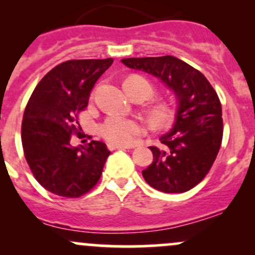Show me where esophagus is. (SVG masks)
Here are the masks:
<instances>
[{"label":"esophagus","instance_id":"34e87169","mask_svg":"<svg viewBox=\"0 0 255 255\" xmlns=\"http://www.w3.org/2000/svg\"><path fill=\"white\" fill-rule=\"evenodd\" d=\"M109 149H110V150H115V149H128V146H126V145H120V144L109 143Z\"/></svg>","mask_w":255,"mask_h":255}]
</instances>
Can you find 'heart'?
<instances>
[{
	"label": "heart",
	"instance_id": "b5f03b06",
	"mask_svg": "<svg viewBox=\"0 0 255 255\" xmlns=\"http://www.w3.org/2000/svg\"><path fill=\"white\" fill-rule=\"evenodd\" d=\"M137 85L143 90L145 99L153 95V86L142 76H129L125 85ZM148 118L155 128H163L173 120V110L165 102H155L148 109ZM144 132L142 123L122 116H110L101 126V134L109 142L120 145H128Z\"/></svg>",
	"mask_w": 255,
	"mask_h": 255
}]
</instances>
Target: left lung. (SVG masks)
I'll return each mask as SVG.
<instances>
[{"label":"left lung","mask_w":255,"mask_h":255,"mask_svg":"<svg viewBox=\"0 0 255 255\" xmlns=\"http://www.w3.org/2000/svg\"><path fill=\"white\" fill-rule=\"evenodd\" d=\"M121 61L127 68L155 76L176 100L173 127L160 137L166 148L149 146L153 163L142 171L144 180L166 194L192 189L210 171L222 142V107L217 94L199 70L175 56Z\"/></svg>","instance_id":"1"}]
</instances>
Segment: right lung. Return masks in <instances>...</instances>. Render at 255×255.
<instances>
[{"mask_svg":"<svg viewBox=\"0 0 255 255\" xmlns=\"http://www.w3.org/2000/svg\"><path fill=\"white\" fill-rule=\"evenodd\" d=\"M113 59H85L59 64L33 91L22 122L25 160L37 181L63 197H79L99 181L111 154L100 140L71 145L78 115L84 111L100 76ZM80 127V125H79Z\"/></svg>","mask_w":255,"mask_h":255,"instance_id":"1","label":"right lung"}]
</instances>
